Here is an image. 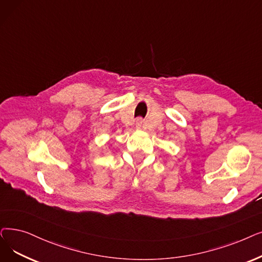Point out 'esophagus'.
I'll return each mask as SVG.
<instances>
[{"label":"esophagus","mask_w":262,"mask_h":262,"mask_svg":"<svg viewBox=\"0 0 262 262\" xmlns=\"http://www.w3.org/2000/svg\"><path fill=\"white\" fill-rule=\"evenodd\" d=\"M141 123H142V120L139 118V119H137L136 120V124L138 125V126H141Z\"/></svg>","instance_id":"esophagus-1"}]
</instances>
